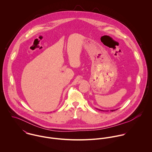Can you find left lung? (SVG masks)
<instances>
[{
  "mask_svg": "<svg viewBox=\"0 0 152 152\" xmlns=\"http://www.w3.org/2000/svg\"><path fill=\"white\" fill-rule=\"evenodd\" d=\"M114 110H111V111H113Z\"/></svg>",
  "mask_w": 152,
  "mask_h": 152,
  "instance_id": "8db88e82",
  "label": "left lung"
}]
</instances>
